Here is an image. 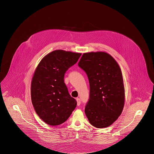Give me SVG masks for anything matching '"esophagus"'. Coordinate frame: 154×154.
<instances>
[{
  "label": "esophagus",
  "instance_id": "obj_1",
  "mask_svg": "<svg viewBox=\"0 0 154 154\" xmlns=\"http://www.w3.org/2000/svg\"><path fill=\"white\" fill-rule=\"evenodd\" d=\"M76 100H77V105L79 106V105H80V103H81L80 99L79 98H77V99H76Z\"/></svg>",
  "mask_w": 154,
  "mask_h": 154
}]
</instances>
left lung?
Here are the masks:
<instances>
[{
  "label": "left lung",
  "instance_id": "obj_1",
  "mask_svg": "<svg viewBox=\"0 0 154 154\" xmlns=\"http://www.w3.org/2000/svg\"><path fill=\"white\" fill-rule=\"evenodd\" d=\"M79 66L87 74L90 98L85 112L90 123L97 128L111 125L121 115L124 105L125 90L120 67L104 52L83 54Z\"/></svg>",
  "mask_w": 154,
  "mask_h": 154
}]
</instances>
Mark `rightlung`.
<instances>
[{"mask_svg":"<svg viewBox=\"0 0 154 154\" xmlns=\"http://www.w3.org/2000/svg\"><path fill=\"white\" fill-rule=\"evenodd\" d=\"M82 54L56 50L46 55L33 74L31 98L35 110L46 124L58 125L66 121L77 105L64 82L66 71Z\"/></svg>","mask_w":154,"mask_h":154,"instance_id":"right-lung-1","label":"right lung"}]
</instances>
